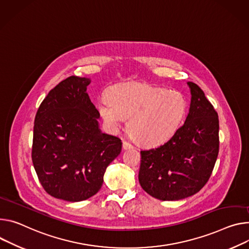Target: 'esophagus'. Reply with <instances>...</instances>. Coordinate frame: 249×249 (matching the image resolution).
Wrapping results in <instances>:
<instances>
[{"label":"esophagus","mask_w":249,"mask_h":249,"mask_svg":"<svg viewBox=\"0 0 249 249\" xmlns=\"http://www.w3.org/2000/svg\"><path fill=\"white\" fill-rule=\"evenodd\" d=\"M133 148V145L127 141H124L123 142V149L124 150H127V149H132Z\"/></svg>","instance_id":"34e87169"}]
</instances>
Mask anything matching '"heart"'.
<instances>
[{"label":"heart","mask_w":249,"mask_h":249,"mask_svg":"<svg viewBox=\"0 0 249 249\" xmlns=\"http://www.w3.org/2000/svg\"><path fill=\"white\" fill-rule=\"evenodd\" d=\"M188 101L183 92L146 83L113 87L98 100V109L111 129H118L129 119L131 137L144 146L161 144L182 123Z\"/></svg>","instance_id":"b5f03b06"}]
</instances>
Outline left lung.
I'll list each match as a JSON object with an SVG mask.
<instances>
[{"mask_svg":"<svg viewBox=\"0 0 249 249\" xmlns=\"http://www.w3.org/2000/svg\"><path fill=\"white\" fill-rule=\"evenodd\" d=\"M188 84L192 99L185 123L164 144L140 152L139 183L161 200L182 199L200 191L218 155L217 112L198 85Z\"/></svg>","mask_w":249,"mask_h":249,"instance_id":"left-lung-1","label":"left lung"}]
</instances>
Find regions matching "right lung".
Returning <instances> with one entry per match:
<instances>
[{
	"label": "right lung",
	"mask_w": 249,
	"mask_h": 249,
	"mask_svg": "<svg viewBox=\"0 0 249 249\" xmlns=\"http://www.w3.org/2000/svg\"><path fill=\"white\" fill-rule=\"evenodd\" d=\"M89 83L78 76L62 80L35 118L32 159L37 178L49 195L67 201L94 196L122 149L118 137L100 131V114L86 92Z\"/></svg>",
	"instance_id": "add662e5"
}]
</instances>
